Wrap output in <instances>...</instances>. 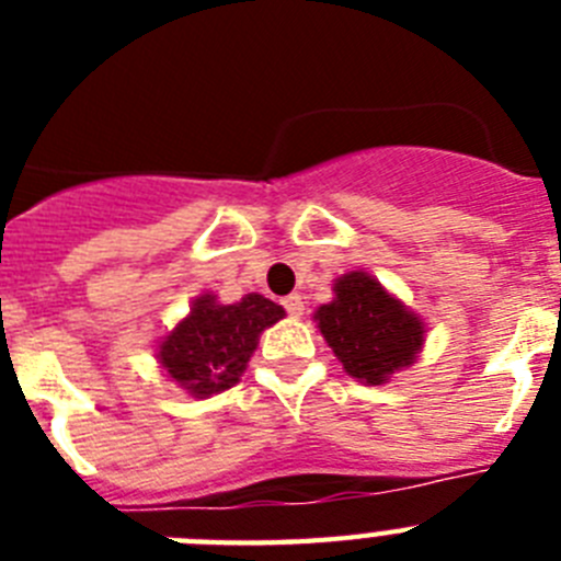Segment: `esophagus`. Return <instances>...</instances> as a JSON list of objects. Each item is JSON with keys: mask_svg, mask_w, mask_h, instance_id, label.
I'll return each instance as SVG.
<instances>
[{"mask_svg": "<svg viewBox=\"0 0 561 561\" xmlns=\"http://www.w3.org/2000/svg\"><path fill=\"white\" fill-rule=\"evenodd\" d=\"M284 309H286V314H289V317H300V314H304V297H300V295L284 297Z\"/></svg>", "mask_w": 561, "mask_h": 561, "instance_id": "esophagus-1", "label": "esophagus"}]
</instances>
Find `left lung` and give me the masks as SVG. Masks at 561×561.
<instances>
[{
    "label": "left lung",
    "mask_w": 561,
    "mask_h": 561,
    "mask_svg": "<svg viewBox=\"0 0 561 561\" xmlns=\"http://www.w3.org/2000/svg\"><path fill=\"white\" fill-rule=\"evenodd\" d=\"M336 297L314 314L345 374L381 385L396 370L413 365L424 345V325L381 289L376 277L351 272L334 284Z\"/></svg>",
    "instance_id": "1"
}]
</instances>
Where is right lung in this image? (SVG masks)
Masks as SVG:
<instances>
[{
    "mask_svg": "<svg viewBox=\"0 0 561 561\" xmlns=\"http://www.w3.org/2000/svg\"><path fill=\"white\" fill-rule=\"evenodd\" d=\"M280 317L284 309L264 295H247L232 306L202 295L191 314L160 345L162 368L193 396L232 388L244 374L261 331L275 325Z\"/></svg>",
    "mask_w": 561,
    "mask_h": 561,
    "instance_id": "obj_1",
    "label": "right lung"
}]
</instances>
